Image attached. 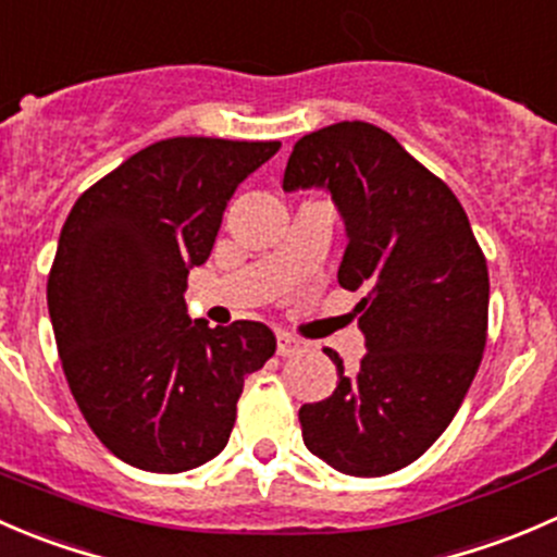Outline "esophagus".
Here are the masks:
<instances>
[{
    "label": "esophagus",
    "instance_id": "34e87169",
    "mask_svg": "<svg viewBox=\"0 0 557 557\" xmlns=\"http://www.w3.org/2000/svg\"><path fill=\"white\" fill-rule=\"evenodd\" d=\"M302 349H306V341L295 338V335H289V333H278V355L281 357H292Z\"/></svg>",
    "mask_w": 557,
    "mask_h": 557
}]
</instances>
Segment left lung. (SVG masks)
Instances as JSON below:
<instances>
[{"mask_svg": "<svg viewBox=\"0 0 557 557\" xmlns=\"http://www.w3.org/2000/svg\"><path fill=\"white\" fill-rule=\"evenodd\" d=\"M324 186L344 216L338 284L368 351L327 400L300 409L302 442L335 471L384 476L414 463L458 414L487 344L490 276L458 197L389 132L341 121L300 137L284 191Z\"/></svg>", "mask_w": 557, "mask_h": 557, "instance_id": "8db88e82", "label": "left lung"}]
</instances>
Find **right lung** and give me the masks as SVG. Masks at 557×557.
Listing matches in <instances>:
<instances>
[{
	"instance_id": "obj_1",
	"label": "right lung",
	"mask_w": 557,
	"mask_h": 557,
	"mask_svg": "<svg viewBox=\"0 0 557 557\" xmlns=\"http://www.w3.org/2000/svg\"><path fill=\"white\" fill-rule=\"evenodd\" d=\"M278 140L168 137L132 153L70 211L48 311L70 393L94 436L153 473L216 458L249 373L276 351L262 322L186 317V276L208 260L224 208Z\"/></svg>"
}]
</instances>
